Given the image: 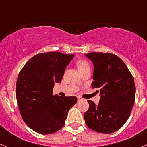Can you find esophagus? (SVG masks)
Wrapping results in <instances>:
<instances>
[{
  "mask_svg": "<svg viewBox=\"0 0 147 147\" xmlns=\"http://www.w3.org/2000/svg\"><path fill=\"white\" fill-rule=\"evenodd\" d=\"M81 100H82V98H81V97H80V96H78V101H80Z\"/></svg>",
  "mask_w": 147,
  "mask_h": 147,
  "instance_id": "34e87169",
  "label": "esophagus"
}]
</instances>
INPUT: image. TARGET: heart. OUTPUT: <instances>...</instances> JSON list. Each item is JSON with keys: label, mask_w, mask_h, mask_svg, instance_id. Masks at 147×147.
Instances as JSON below:
<instances>
[{"label": "heart", "mask_w": 147, "mask_h": 147, "mask_svg": "<svg viewBox=\"0 0 147 147\" xmlns=\"http://www.w3.org/2000/svg\"><path fill=\"white\" fill-rule=\"evenodd\" d=\"M77 67H78V69L80 72L87 70V69H90V63L85 59H80V60H78L77 62Z\"/></svg>", "instance_id": "heart-1"}]
</instances>
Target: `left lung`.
Listing matches in <instances>:
<instances>
[{
  "mask_svg": "<svg viewBox=\"0 0 147 147\" xmlns=\"http://www.w3.org/2000/svg\"><path fill=\"white\" fill-rule=\"evenodd\" d=\"M94 64L92 87L101 98L98 105L87 100L84 114L87 127L99 133L109 134L119 129L129 117L135 100V84L125 63L109 53L85 54Z\"/></svg>",
  "mask_w": 147,
  "mask_h": 147,
  "instance_id": "1",
  "label": "left lung"
}]
</instances>
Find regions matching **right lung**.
I'll return each mask as SVG.
<instances>
[{
    "mask_svg": "<svg viewBox=\"0 0 147 147\" xmlns=\"http://www.w3.org/2000/svg\"><path fill=\"white\" fill-rule=\"evenodd\" d=\"M74 55L60 52L39 53L30 59L19 72L16 99L23 121L33 131L48 134L63 127L76 97L53 95Z\"/></svg>",
    "mask_w": 147,
    "mask_h": 147,
    "instance_id": "add662e5",
    "label": "right lung"
}]
</instances>
